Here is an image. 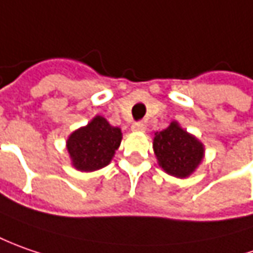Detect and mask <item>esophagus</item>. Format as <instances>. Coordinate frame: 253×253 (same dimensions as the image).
<instances>
[{
  "instance_id": "obj_1",
  "label": "esophagus",
  "mask_w": 253,
  "mask_h": 253,
  "mask_svg": "<svg viewBox=\"0 0 253 253\" xmlns=\"http://www.w3.org/2000/svg\"><path fill=\"white\" fill-rule=\"evenodd\" d=\"M145 123H143V122H137V123H134L133 126H131V130L133 131H137V133H143V131H145Z\"/></svg>"
}]
</instances>
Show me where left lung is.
<instances>
[{
  "instance_id": "obj_1",
  "label": "left lung",
  "mask_w": 253,
  "mask_h": 253,
  "mask_svg": "<svg viewBox=\"0 0 253 253\" xmlns=\"http://www.w3.org/2000/svg\"><path fill=\"white\" fill-rule=\"evenodd\" d=\"M153 150L160 168L180 179L189 178L205 158V144L175 120L165 130L154 133Z\"/></svg>"
}]
</instances>
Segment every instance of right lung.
Wrapping results in <instances>:
<instances>
[{"instance_id": "add662e5", "label": "right lung", "mask_w": 253, "mask_h": 253, "mask_svg": "<svg viewBox=\"0 0 253 253\" xmlns=\"http://www.w3.org/2000/svg\"><path fill=\"white\" fill-rule=\"evenodd\" d=\"M123 133L103 116H95L86 126L68 135L66 148L71 165L81 172H93L109 165L120 147Z\"/></svg>"}]
</instances>
